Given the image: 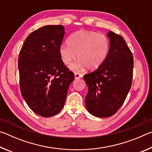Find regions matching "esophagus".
<instances>
[{
    "label": "esophagus",
    "mask_w": 152,
    "mask_h": 152,
    "mask_svg": "<svg viewBox=\"0 0 152 152\" xmlns=\"http://www.w3.org/2000/svg\"><path fill=\"white\" fill-rule=\"evenodd\" d=\"M74 75H75V79H78V78H80L82 77V74L79 73V72H76L74 73Z\"/></svg>",
    "instance_id": "esophagus-1"
}]
</instances>
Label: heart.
Instances as JSON below:
<instances>
[{
  "instance_id": "obj_1",
  "label": "heart",
  "mask_w": 152,
  "mask_h": 152,
  "mask_svg": "<svg viewBox=\"0 0 152 152\" xmlns=\"http://www.w3.org/2000/svg\"><path fill=\"white\" fill-rule=\"evenodd\" d=\"M67 43L68 45L60 46L59 53L66 66H70L77 55L79 61L72 67L73 70L85 66L88 70H95L106 60L110 50L109 38L94 31H77L68 37Z\"/></svg>"
}]
</instances>
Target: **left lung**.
<instances>
[{
	"mask_svg": "<svg viewBox=\"0 0 152 152\" xmlns=\"http://www.w3.org/2000/svg\"><path fill=\"white\" fill-rule=\"evenodd\" d=\"M110 50L106 60L96 70L85 74L88 87L85 98L88 111L97 117H109L117 112L132 86L133 58L121 35L108 33Z\"/></svg>",
	"mask_w": 152,
	"mask_h": 152,
	"instance_id": "left-lung-1",
	"label": "left lung"
}]
</instances>
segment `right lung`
Segmentation results:
<instances>
[{"mask_svg": "<svg viewBox=\"0 0 152 152\" xmlns=\"http://www.w3.org/2000/svg\"><path fill=\"white\" fill-rule=\"evenodd\" d=\"M64 29L62 25H46L34 31L19 52L20 92L30 109L42 117H52L61 111L74 79L59 53Z\"/></svg>", "mask_w": 152, "mask_h": 152, "instance_id": "1", "label": "right lung"}]
</instances>
